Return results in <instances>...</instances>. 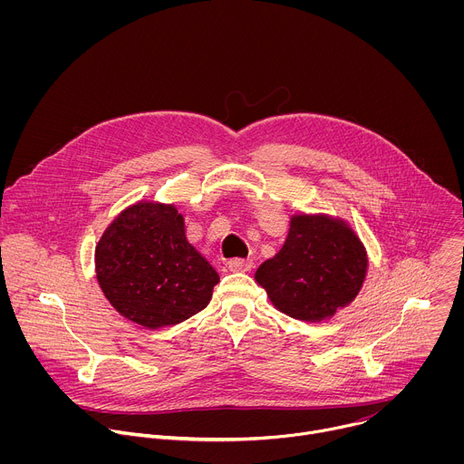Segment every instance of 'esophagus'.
<instances>
[{
	"mask_svg": "<svg viewBox=\"0 0 464 464\" xmlns=\"http://www.w3.org/2000/svg\"><path fill=\"white\" fill-rule=\"evenodd\" d=\"M227 268L231 272H249L253 268L251 260H244V258H233L227 262Z\"/></svg>",
	"mask_w": 464,
	"mask_h": 464,
	"instance_id": "34e87169",
	"label": "esophagus"
}]
</instances>
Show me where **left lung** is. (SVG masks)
<instances>
[{
	"label": "left lung",
	"mask_w": 464,
	"mask_h": 464,
	"mask_svg": "<svg viewBox=\"0 0 464 464\" xmlns=\"http://www.w3.org/2000/svg\"><path fill=\"white\" fill-rule=\"evenodd\" d=\"M367 266L365 247L347 222L324 215H295L285 246L260 264L255 281L277 310L317 323L354 301Z\"/></svg>",
	"instance_id": "obj_1"
}]
</instances>
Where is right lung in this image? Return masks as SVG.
Listing matches in <instances>:
<instances>
[{
  "label": "right lung",
  "instance_id": "add662e5",
  "mask_svg": "<svg viewBox=\"0 0 464 464\" xmlns=\"http://www.w3.org/2000/svg\"><path fill=\"white\" fill-rule=\"evenodd\" d=\"M97 281L110 304L147 328L204 310L220 281L185 237L176 206L138 202L121 211L95 247Z\"/></svg>",
  "mask_w": 464,
  "mask_h": 464
}]
</instances>
